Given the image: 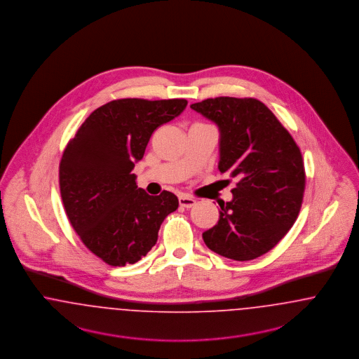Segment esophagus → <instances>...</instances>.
<instances>
[{"instance_id": "obj_1", "label": "esophagus", "mask_w": 359, "mask_h": 359, "mask_svg": "<svg viewBox=\"0 0 359 359\" xmlns=\"http://www.w3.org/2000/svg\"><path fill=\"white\" fill-rule=\"evenodd\" d=\"M178 201H180V205H181L182 208H187V209H190V208H193V206L196 205V200H193V198H190V197H187V196H180Z\"/></svg>"}]
</instances>
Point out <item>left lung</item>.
Returning a JSON list of instances; mask_svg holds the SVG:
<instances>
[{
    "mask_svg": "<svg viewBox=\"0 0 359 359\" xmlns=\"http://www.w3.org/2000/svg\"><path fill=\"white\" fill-rule=\"evenodd\" d=\"M190 107L219 126V172L237 178L233 200L219 205V222L203 241L224 257L253 260L297 221L306 187L300 149L257 99L219 96Z\"/></svg>",
    "mask_w": 359,
    "mask_h": 359,
    "instance_id": "left-lung-1",
    "label": "left lung"
}]
</instances>
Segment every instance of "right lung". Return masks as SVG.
<instances>
[{
	"instance_id": "add662e5",
	"label": "right lung",
	"mask_w": 359,
	"mask_h": 359,
	"mask_svg": "<svg viewBox=\"0 0 359 359\" xmlns=\"http://www.w3.org/2000/svg\"><path fill=\"white\" fill-rule=\"evenodd\" d=\"M185 99H118L95 109L68 142L59 168L64 209L83 244L104 263L140 262L178 198L163 190L149 196L137 185L135 162L154 130L172 121Z\"/></svg>"
}]
</instances>
